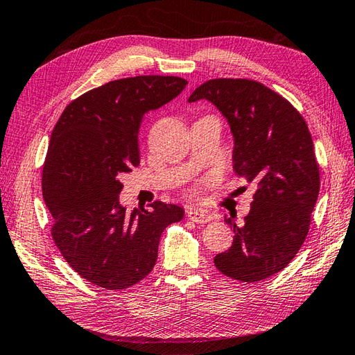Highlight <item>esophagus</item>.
<instances>
[{
  "label": "esophagus",
  "mask_w": 355,
  "mask_h": 355,
  "mask_svg": "<svg viewBox=\"0 0 355 355\" xmlns=\"http://www.w3.org/2000/svg\"><path fill=\"white\" fill-rule=\"evenodd\" d=\"M187 218L193 223H198V225H205L207 221H211V215H207L206 212L196 209V207H191L189 211H187Z\"/></svg>",
  "instance_id": "34e87169"
}]
</instances>
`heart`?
I'll return each instance as SVG.
<instances>
[{
	"mask_svg": "<svg viewBox=\"0 0 355 355\" xmlns=\"http://www.w3.org/2000/svg\"><path fill=\"white\" fill-rule=\"evenodd\" d=\"M192 191H193V192H197V191H198V186H196V187H193V189H192Z\"/></svg>",
	"mask_w": 355,
	"mask_h": 355,
	"instance_id": "1",
	"label": "heart"
}]
</instances>
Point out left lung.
Wrapping results in <instances>:
<instances>
[{
	"mask_svg": "<svg viewBox=\"0 0 355 355\" xmlns=\"http://www.w3.org/2000/svg\"><path fill=\"white\" fill-rule=\"evenodd\" d=\"M201 98L226 116L234 135V169L255 184L245 221L226 218L234 243L215 255V268L234 280L260 282L286 268L309 232L320 191L311 132L293 104L259 81L209 80L187 101Z\"/></svg>",
	"mask_w": 355,
	"mask_h": 355,
	"instance_id": "1",
	"label": "left lung"
}]
</instances>
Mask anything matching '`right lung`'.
I'll use <instances>...</instances> for the list:
<instances>
[{"mask_svg":"<svg viewBox=\"0 0 355 355\" xmlns=\"http://www.w3.org/2000/svg\"><path fill=\"white\" fill-rule=\"evenodd\" d=\"M180 76L140 75L109 81L62 110L43 166L52 239L76 274L104 289H126L155 266L159 237L183 218L177 205L154 201L126 212L120 177L140 164L146 112L183 92Z\"/></svg>","mask_w":355,"mask_h":355,"instance_id":"add662e5","label":"right lung"}]
</instances>
